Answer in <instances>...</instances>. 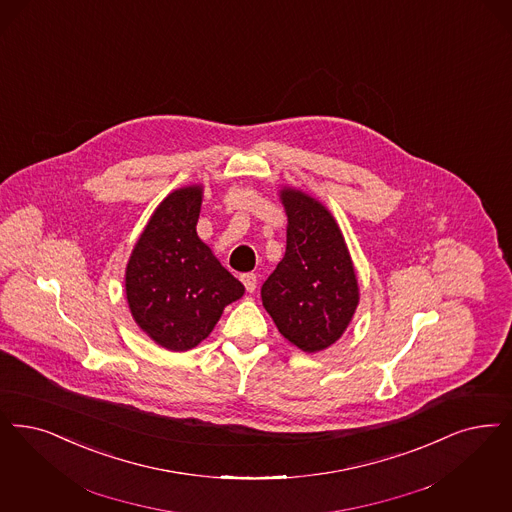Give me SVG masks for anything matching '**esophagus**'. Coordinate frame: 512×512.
Listing matches in <instances>:
<instances>
[{
    "label": "esophagus",
    "mask_w": 512,
    "mask_h": 512,
    "mask_svg": "<svg viewBox=\"0 0 512 512\" xmlns=\"http://www.w3.org/2000/svg\"><path fill=\"white\" fill-rule=\"evenodd\" d=\"M240 280H242V284L246 286V289L249 291V293H253V291L257 289V276H255L253 272L242 274V276H240Z\"/></svg>",
    "instance_id": "obj_1"
}]
</instances>
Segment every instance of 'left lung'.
Returning <instances> with one entry per match:
<instances>
[{"instance_id":"1","label":"left lung","mask_w":512,"mask_h":512,"mask_svg":"<svg viewBox=\"0 0 512 512\" xmlns=\"http://www.w3.org/2000/svg\"><path fill=\"white\" fill-rule=\"evenodd\" d=\"M287 247L261 287L263 307L287 341L305 352L333 345L358 305V282L343 234L328 209L284 190Z\"/></svg>"}]
</instances>
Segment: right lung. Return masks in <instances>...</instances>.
Here are the masks:
<instances>
[{"mask_svg":"<svg viewBox=\"0 0 512 512\" xmlns=\"http://www.w3.org/2000/svg\"><path fill=\"white\" fill-rule=\"evenodd\" d=\"M202 188L169 194L144 228L125 272L135 322L158 345L181 352L213 331L244 286L196 234Z\"/></svg>","mask_w":512,"mask_h":512,"instance_id":"add662e5","label":"right lung"}]
</instances>
